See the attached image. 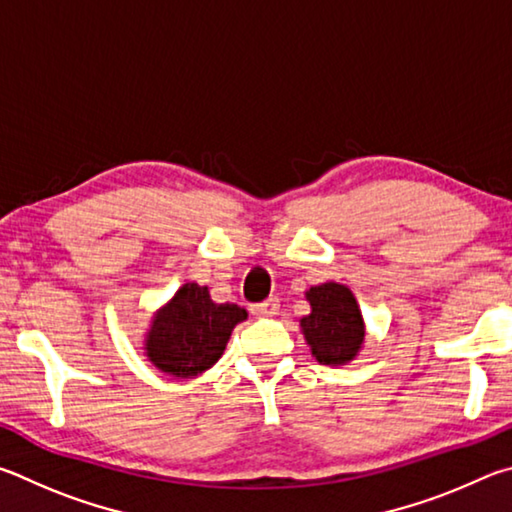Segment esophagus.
Masks as SVG:
<instances>
[{"instance_id": "obj_1", "label": "esophagus", "mask_w": 512, "mask_h": 512, "mask_svg": "<svg viewBox=\"0 0 512 512\" xmlns=\"http://www.w3.org/2000/svg\"><path fill=\"white\" fill-rule=\"evenodd\" d=\"M276 312H279V299L276 297H270V299L254 303V306H251V315H256V317H274Z\"/></svg>"}]
</instances>
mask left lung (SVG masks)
I'll return each instance as SVG.
<instances>
[{
  "label": "left lung",
  "mask_w": 512,
  "mask_h": 512,
  "mask_svg": "<svg viewBox=\"0 0 512 512\" xmlns=\"http://www.w3.org/2000/svg\"><path fill=\"white\" fill-rule=\"evenodd\" d=\"M310 315L301 319L303 337L319 364L355 360L364 342V319L353 292L339 283H321L306 292Z\"/></svg>",
  "instance_id": "1"
}]
</instances>
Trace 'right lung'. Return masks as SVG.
<instances>
[{"label":"right lung","mask_w":512,"mask_h":512,"mask_svg":"<svg viewBox=\"0 0 512 512\" xmlns=\"http://www.w3.org/2000/svg\"><path fill=\"white\" fill-rule=\"evenodd\" d=\"M247 319L236 303H213L209 288L184 283L152 317L146 355L161 373L195 378L220 360L231 330Z\"/></svg>","instance_id":"obj_1"}]
</instances>
